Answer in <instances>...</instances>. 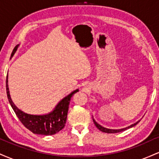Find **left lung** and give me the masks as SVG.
<instances>
[{
    "instance_id": "obj_1",
    "label": "left lung",
    "mask_w": 159,
    "mask_h": 159,
    "mask_svg": "<svg viewBox=\"0 0 159 159\" xmlns=\"http://www.w3.org/2000/svg\"><path fill=\"white\" fill-rule=\"evenodd\" d=\"M93 123H94V124H95V125H96V126L97 127L98 129H99L100 131H101V132H105V133H118V132H123V131L126 130V129H130V128H132V127H133V126H134V125H136L137 124H138V123L140 122V120H139V121H138V122H137V123L132 124V125H129V126H128V127H126V128H124V129H107V128H105V127L102 126L101 125H99V124L96 123V120H95L94 119H93Z\"/></svg>"
}]
</instances>
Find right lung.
I'll list each match as a JSON object with an SVG mask.
<instances>
[{"mask_svg":"<svg viewBox=\"0 0 159 159\" xmlns=\"http://www.w3.org/2000/svg\"><path fill=\"white\" fill-rule=\"evenodd\" d=\"M19 45H17L14 48L11 54V57L14 55ZM6 88L9 102L21 123L34 134H42V135H52L59 132L64 128L65 124L66 123L69 102L72 96L78 92V89H77L66 96L65 98H63L57 105L55 108L49 114L44 115H32L26 114L22 111L19 110L16 106L15 104L12 102L8 87V74L7 76Z\"/></svg>","mask_w":159,"mask_h":159,"instance_id":"obj_1","label":"right lung"}]
</instances>
